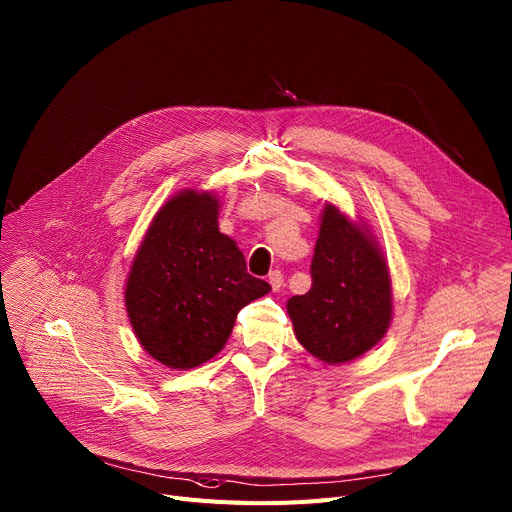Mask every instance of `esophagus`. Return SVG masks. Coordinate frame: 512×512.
Here are the masks:
<instances>
[{"label":"esophagus","instance_id":"1","mask_svg":"<svg viewBox=\"0 0 512 512\" xmlns=\"http://www.w3.org/2000/svg\"><path fill=\"white\" fill-rule=\"evenodd\" d=\"M269 284H271V288H274V292H278L282 286H284V274L280 269H274L269 274Z\"/></svg>","mask_w":512,"mask_h":512}]
</instances>
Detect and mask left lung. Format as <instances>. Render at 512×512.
<instances>
[{"label":"left lung","instance_id":"left-lung-1","mask_svg":"<svg viewBox=\"0 0 512 512\" xmlns=\"http://www.w3.org/2000/svg\"><path fill=\"white\" fill-rule=\"evenodd\" d=\"M313 286L288 300L298 342L327 364L368 352L391 321V278L372 238L327 206L311 263Z\"/></svg>","mask_w":512,"mask_h":512}]
</instances>
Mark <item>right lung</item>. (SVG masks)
I'll list each match as a JSON object with an SVG mask.
<instances>
[{"label": "right lung", "mask_w": 512, "mask_h": 512, "mask_svg": "<svg viewBox=\"0 0 512 512\" xmlns=\"http://www.w3.org/2000/svg\"><path fill=\"white\" fill-rule=\"evenodd\" d=\"M269 290L218 230V199L183 191L152 220L129 271L125 304L144 350L187 370L216 356L238 311Z\"/></svg>", "instance_id": "obj_1"}]
</instances>
